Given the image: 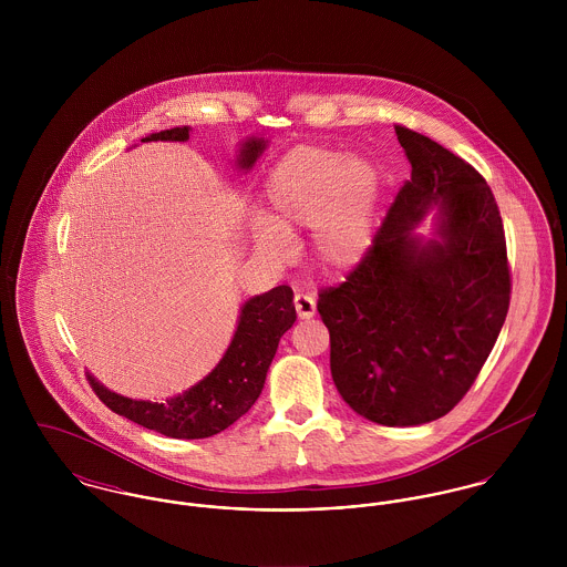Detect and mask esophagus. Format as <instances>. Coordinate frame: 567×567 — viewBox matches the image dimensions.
<instances>
[{"instance_id":"obj_1","label":"esophagus","mask_w":567,"mask_h":567,"mask_svg":"<svg viewBox=\"0 0 567 567\" xmlns=\"http://www.w3.org/2000/svg\"><path fill=\"white\" fill-rule=\"evenodd\" d=\"M295 308H297V315L299 319L308 321L317 315V301L312 295H303V292H297L295 295Z\"/></svg>"}]
</instances>
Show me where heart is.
Masks as SVG:
<instances>
[{
    "label": "heart",
    "instance_id": "1",
    "mask_svg": "<svg viewBox=\"0 0 567 567\" xmlns=\"http://www.w3.org/2000/svg\"><path fill=\"white\" fill-rule=\"evenodd\" d=\"M380 196L373 163L317 146L295 148L268 174L264 218L252 223V243L288 261L295 236L312 231V252L324 275H349L373 250Z\"/></svg>",
    "mask_w": 567,
    "mask_h": 567
}]
</instances>
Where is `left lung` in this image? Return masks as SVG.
Segmentation results:
<instances>
[{
  "label": "left lung",
  "instance_id": "obj_1",
  "mask_svg": "<svg viewBox=\"0 0 567 567\" xmlns=\"http://www.w3.org/2000/svg\"><path fill=\"white\" fill-rule=\"evenodd\" d=\"M395 133L412 176L364 264L317 308L340 398L373 423L410 427L447 414L478 378L508 312L511 275L485 178L430 137ZM427 215L433 231L421 237Z\"/></svg>",
  "mask_w": 567,
  "mask_h": 567
}]
</instances>
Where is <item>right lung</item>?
<instances>
[{
  "label": "right lung",
  "instance_id": "add662e5",
  "mask_svg": "<svg viewBox=\"0 0 567 567\" xmlns=\"http://www.w3.org/2000/svg\"><path fill=\"white\" fill-rule=\"evenodd\" d=\"M189 135L192 128L181 126L155 133L142 142L183 144L189 140ZM266 148L268 140L255 135L238 142V172H250ZM295 321L297 310L292 303V290L288 286H277L244 301L236 331L223 358L187 391L163 402H151L124 398L106 389L91 373H86L89 384L113 412L135 421L137 425L155 430L169 439H207L227 430L257 402L279 340Z\"/></svg>",
  "mask_w": 567,
  "mask_h": 567
}]
</instances>
